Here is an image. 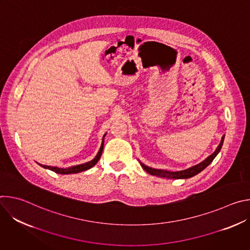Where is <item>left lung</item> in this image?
Masks as SVG:
<instances>
[{
	"label": "left lung",
	"instance_id": "8db88e82",
	"mask_svg": "<svg viewBox=\"0 0 250 250\" xmlns=\"http://www.w3.org/2000/svg\"><path fill=\"white\" fill-rule=\"evenodd\" d=\"M224 139H225V135H223L219 146L217 147V149L215 150V152H213L212 154L208 156L201 163H199V164H197L195 166H192V167H190L188 169H185V170H181V171H168V170L156 169V168H152V167L146 166L144 163H141L140 161H139V163H140L141 167L144 168L147 173H149V174H151L153 176H157V177H160V178H167V179H187V178H191V177L199 174L200 172H202L207 166H208L212 162V160L215 159V157L219 154V152L222 149V146H223V144H224Z\"/></svg>",
	"mask_w": 250,
	"mask_h": 250
}]
</instances>
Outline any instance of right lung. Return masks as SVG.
Masks as SVG:
<instances>
[{
	"label": "right lung",
	"mask_w": 250,
	"mask_h": 250,
	"mask_svg": "<svg viewBox=\"0 0 250 250\" xmlns=\"http://www.w3.org/2000/svg\"><path fill=\"white\" fill-rule=\"evenodd\" d=\"M105 134L106 133H104V136H103L102 145H101V147H100L97 155L95 156L94 159H92L89 162H86V163H83V164H79V165H76V166H72V167H68V168L51 167V166H46V165H42V164H40V165L42 167L45 168V169H49V170H51V171H53L55 173H58V174H75V173H79V172H82V171H86V170L92 168L93 166H95L98 163V161L100 160L102 152H103V149H104V139Z\"/></svg>",
	"instance_id": "add662e5"
}]
</instances>
